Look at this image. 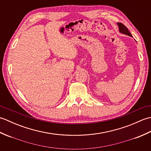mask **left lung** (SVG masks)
I'll use <instances>...</instances> for the list:
<instances>
[{"instance_id": "obj_1", "label": "left lung", "mask_w": 151, "mask_h": 151, "mask_svg": "<svg viewBox=\"0 0 151 151\" xmlns=\"http://www.w3.org/2000/svg\"><path fill=\"white\" fill-rule=\"evenodd\" d=\"M117 25L119 27V31L120 33H122L123 34L127 35V36H129L132 37V34L130 33L129 30H128V28L125 27L123 24L121 23V22H118Z\"/></svg>"}]
</instances>
